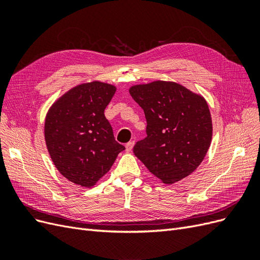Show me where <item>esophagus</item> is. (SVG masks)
I'll return each instance as SVG.
<instances>
[{"label":"esophagus","instance_id":"esophagus-1","mask_svg":"<svg viewBox=\"0 0 260 260\" xmlns=\"http://www.w3.org/2000/svg\"><path fill=\"white\" fill-rule=\"evenodd\" d=\"M133 145H135V142H128L127 144H125V152H128V153L131 152Z\"/></svg>","mask_w":260,"mask_h":260}]
</instances>
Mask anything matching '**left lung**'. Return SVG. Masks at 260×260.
I'll return each mask as SVG.
<instances>
[{
	"label": "left lung",
	"instance_id": "left-lung-1",
	"mask_svg": "<svg viewBox=\"0 0 260 260\" xmlns=\"http://www.w3.org/2000/svg\"><path fill=\"white\" fill-rule=\"evenodd\" d=\"M129 92L147 122V137L138 141L133 153L166 184L191 175L211 142L206 101L181 84L166 81L135 85Z\"/></svg>",
	"mask_w": 260,
	"mask_h": 260
}]
</instances>
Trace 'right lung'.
<instances>
[{"mask_svg": "<svg viewBox=\"0 0 260 260\" xmlns=\"http://www.w3.org/2000/svg\"><path fill=\"white\" fill-rule=\"evenodd\" d=\"M115 91L114 85L99 81L77 85L46 115L44 137L51 158L75 184L93 186L125 149L104 115Z\"/></svg>", "mask_w": 260, "mask_h": 260, "instance_id": "1", "label": "right lung"}]
</instances>
